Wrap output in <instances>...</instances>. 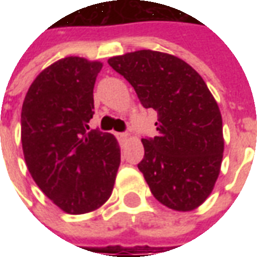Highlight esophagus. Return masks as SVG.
<instances>
[{
    "label": "esophagus",
    "instance_id": "34e87169",
    "mask_svg": "<svg viewBox=\"0 0 257 257\" xmlns=\"http://www.w3.org/2000/svg\"><path fill=\"white\" fill-rule=\"evenodd\" d=\"M117 138H118V140L121 142V145H125V143H126V142L129 140V135L128 134H118Z\"/></svg>",
    "mask_w": 257,
    "mask_h": 257
}]
</instances>
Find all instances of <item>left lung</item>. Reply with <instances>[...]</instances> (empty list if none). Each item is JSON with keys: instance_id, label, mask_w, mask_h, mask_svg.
I'll use <instances>...</instances> for the list:
<instances>
[{"instance_id": "obj_1", "label": "left lung", "mask_w": 257, "mask_h": 257, "mask_svg": "<svg viewBox=\"0 0 257 257\" xmlns=\"http://www.w3.org/2000/svg\"><path fill=\"white\" fill-rule=\"evenodd\" d=\"M108 64L158 114V134L142 139L145 158L138 165L153 195L173 210L198 208L215 187L224 150L220 110L202 77L182 59L150 49Z\"/></svg>"}]
</instances>
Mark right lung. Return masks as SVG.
Returning <instances> with one entry per match:
<instances>
[{
	"mask_svg": "<svg viewBox=\"0 0 257 257\" xmlns=\"http://www.w3.org/2000/svg\"><path fill=\"white\" fill-rule=\"evenodd\" d=\"M100 62L60 59L37 75L22 107V147L31 178L70 215L99 209L114 189L121 150L114 135L89 131Z\"/></svg>",
	"mask_w": 257,
	"mask_h": 257,
	"instance_id": "right-lung-1",
	"label": "right lung"
}]
</instances>
